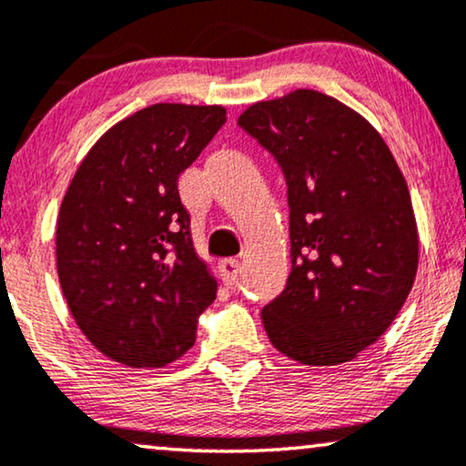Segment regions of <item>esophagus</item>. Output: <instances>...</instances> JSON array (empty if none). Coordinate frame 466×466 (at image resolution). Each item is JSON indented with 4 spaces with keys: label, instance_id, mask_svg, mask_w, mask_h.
<instances>
[{
    "label": "esophagus",
    "instance_id": "34e87169",
    "mask_svg": "<svg viewBox=\"0 0 466 466\" xmlns=\"http://www.w3.org/2000/svg\"><path fill=\"white\" fill-rule=\"evenodd\" d=\"M220 273H222V282H225L227 286H238L239 282V276H241V265L239 260L235 258H225L220 263Z\"/></svg>",
    "mask_w": 466,
    "mask_h": 466
}]
</instances>
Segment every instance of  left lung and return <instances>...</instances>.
I'll list each match as a JSON object with an SVG mask.
<instances>
[{
	"instance_id": "left-lung-1",
	"label": "left lung",
	"mask_w": 466,
	"mask_h": 466,
	"mask_svg": "<svg viewBox=\"0 0 466 466\" xmlns=\"http://www.w3.org/2000/svg\"><path fill=\"white\" fill-rule=\"evenodd\" d=\"M238 125L289 187L290 276L260 316L279 352L339 365L386 333L418 271L410 188L378 131L352 107L299 88Z\"/></svg>"
}]
</instances>
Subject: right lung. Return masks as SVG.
<instances>
[{
	"label": "right lung",
	"mask_w": 466,
	"mask_h": 466,
	"mask_svg": "<svg viewBox=\"0 0 466 466\" xmlns=\"http://www.w3.org/2000/svg\"><path fill=\"white\" fill-rule=\"evenodd\" d=\"M225 123L222 106H148L107 129L69 182L56 271L76 324L107 359L165 367L195 343L216 279L193 248L177 177Z\"/></svg>",
	"instance_id": "right-lung-1"
}]
</instances>
